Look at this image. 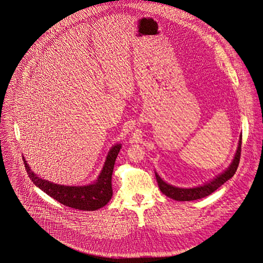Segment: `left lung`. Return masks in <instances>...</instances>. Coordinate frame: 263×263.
Segmentation results:
<instances>
[{"label":"left lung","instance_id":"left-lung-1","mask_svg":"<svg viewBox=\"0 0 263 263\" xmlns=\"http://www.w3.org/2000/svg\"><path fill=\"white\" fill-rule=\"evenodd\" d=\"M241 140H242V135H240V137H239L237 151L235 153V156H234L231 164L228 166V170L218 176H216L215 178H213L212 180H210V182H206L203 185L193 187V189H181V187H176L172 184L166 183L156 173V177H157V181H158V187H159L160 192L163 194H165L166 196H168L175 200H177V201H191V200L199 199V198L205 197L213 192H215L218 187H220L224 182H227L228 179L231 178L235 174V172L238 167L239 159H240L241 143H242Z\"/></svg>","mask_w":263,"mask_h":263}]
</instances>
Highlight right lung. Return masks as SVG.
Returning a JSON list of instances; mask_svg holds the SVG:
<instances>
[{
    "label": "right lung",
    "mask_w": 263,
    "mask_h": 263,
    "mask_svg": "<svg viewBox=\"0 0 263 263\" xmlns=\"http://www.w3.org/2000/svg\"><path fill=\"white\" fill-rule=\"evenodd\" d=\"M121 147L122 144L119 143L109 149L98 179L93 183L83 186L61 185L43 179L31 171L25 158L23 159L29 177L40 190L66 206L88 211L102 209L110 200L112 196L111 175Z\"/></svg>",
    "instance_id": "1"
}]
</instances>
